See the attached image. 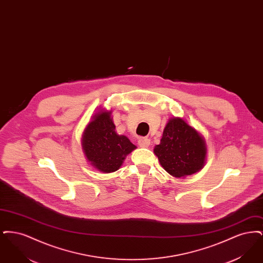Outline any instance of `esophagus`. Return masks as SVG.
<instances>
[{
	"instance_id": "esophagus-1",
	"label": "esophagus",
	"mask_w": 263,
	"mask_h": 263,
	"mask_svg": "<svg viewBox=\"0 0 263 263\" xmlns=\"http://www.w3.org/2000/svg\"><path fill=\"white\" fill-rule=\"evenodd\" d=\"M150 139L148 138H140L138 141V144L141 148H148L150 146Z\"/></svg>"
}]
</instances>
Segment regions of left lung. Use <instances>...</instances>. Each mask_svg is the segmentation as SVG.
I'll use <instances>...</instances> for the list:
<instances>
[{
	"label": "left lung",
	"instance_id": "obj_1",
	"mask_svg": "<svg viewBox=\"0 0 263 263\" xmlns=\"http://www.w3.org/2000/svg\"><path fill=\"white\" fill-rule=\"evenodd\" d=\"M163 170L174 177H185L201 171L206 163V141L181 117L171 118L161 143L154 148Z\"/></svg>",
	"mask_w": 263,
	"mask_h": 263
}]
</instances>
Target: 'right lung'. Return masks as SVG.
<instances>
[{
  "label": "right lung",
  "mask_w": 263,
  "mask_h": 263,
  "mask_svg": "<svg viewBox=\"0 0 263 263\" xmlns=\"http://www.w3.org/2000/svg\"><path fill=\"white\" fill-rule=\"evenodd\" d=\"M82 147L89 164L103 174L119 170L127 155L137 147L115 131L111 110L101 108L92 116L82 135Z\"/></svg>",
  "instance_id": "obj_1"
}]
</instances>
